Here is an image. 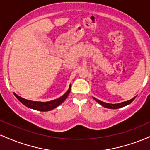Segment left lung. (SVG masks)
<instances>
[{"mask_svg": "<svg viewBox=\"0 0 150 150\" xmlns=\"http://www.w3.org/2000/svg\"><path fill=\"white\" fill-rule=\"evenodd\" d=\"M135 97H134V98H132V99H130V100L124 101V102L119 103V104H108V103L104 102V101H101L100 100H99V99H95V98H94V99H95V100L97 101V102L99 103V104L102 105L103 106H104V107H106V108H118L123 107V106H126V105L130 104V103H131L132 101H133L134 99H135Z\"/></svg>", "mask_w": 150, "mask_h": 150, "instance_id": "left-lung-1", "label": "left lung"}]
</instances>
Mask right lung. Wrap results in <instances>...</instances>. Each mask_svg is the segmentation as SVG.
Segmentation results:
<instances>
[{
    "mask_svg": "<svg viewBox=\"0 0 150 150\" xmlns=\"http://www.w3.org/2000/svg\"><path fill=\"white\" fill-rule=\"evenodd\" d=\"M70 87L71 85L70 86V88L67 91V92L65 93L64 95H63L62 97L58 98V99H55V100L50 101H46V102H41V101H33L30 100H27V99L22 98L20 96L17 95L15 93H14V95L16 97L17 99H18L22 104H23L25 106H27V107L32 108V109L38 110V111H50V110H52L53 108L57 107L58 106H59L62 102L65 101V99H66L67 97L68 96L69 93L70 92Z\"/></svg>",
    "mask_w": 150,
    "mask_h": 150,
    "instance_id": "1",
    "label": "right lung"
}]
</instances>
